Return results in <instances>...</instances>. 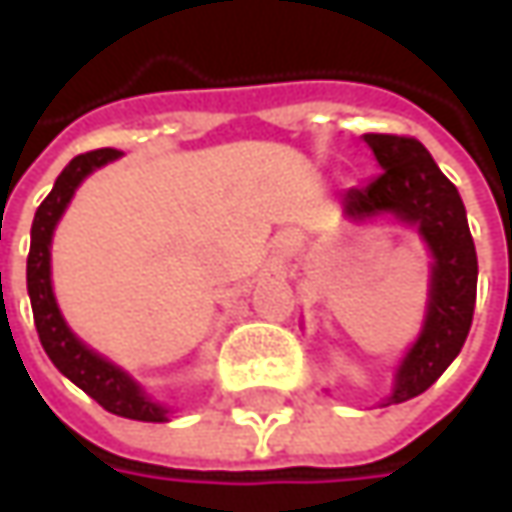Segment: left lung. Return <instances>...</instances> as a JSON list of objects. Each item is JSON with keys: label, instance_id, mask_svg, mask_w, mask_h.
<instances>
[{"label": "left lung", "instance_id": "8db88e82", "mask_svg": "<svg viewBox=\"0 0 512 512\" xmlns=\"http://www.w3.org/2000/svg\"><path fill=\"white\" fill-rule=\"evenodd\" d=\"M364 142L376 153L382 173L367 187L347 190L344 213L350 219L393 213L419 227L436 259L427 322L404 356L387 407L424 393L459 356L473 325L479 262L462 196L422 142L396 133H364Z\"/></svg>", "mask_w": 512, "mask_h": 512}]
</instances>
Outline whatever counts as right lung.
Listing matches in <instances>:
<instances>
[{"label":"right lung","instance_id":"1","mask_svg":"<svg viewBox=\"0 0 512 512\" xmlns=\"http://www.w3.org/2000/svg\"><path fill=\"white\" fill-rule=\"evenodd\" d=\"M116 156H119V150L102 148L79 153L76 159H70V165L59 173L53 190L36 210L33 227H30L28 253L30 307H33V322H36L39 342L62 376H68L76 387H82L90 399H96L108 413L136 419V422H168V410L162 404L150 402L145 390L133 382L128 373H122L116 364L96 356L93 350H88L70 333L59 307H56V299H53V287H50V236H53V227L59 222L62 210L68 207L70 196L79 187V182L88 176L90 170L102 168L105 162L116 159Z\"/></svg>","mask_w":512,"mask_h":512}]
</instances>
